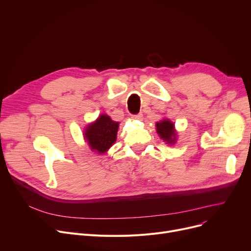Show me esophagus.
<instances>
[{
    "instance_id": "obj_1",
    "label": "esophagus",
    "mask_w": 251,
    "mask_h": 251,
    "mask_svg": "<svg viewBox=\"0 0 251 251\" xmlns=\"http://www.w3.org/2000/svg\"><path fill=\"white\" fill-rule=\"evenodd\" d=\"M142 118V114H138V115H133L132 119H135V120H140Z\"/></svg>"
}]
</instances>
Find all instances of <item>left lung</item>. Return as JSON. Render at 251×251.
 Masks as SVG:
<instances>
[{"instance_id":"8db88e82","label":"left lung","mask_w":251,"mask_h":251,"mask_svg":"<svg viewBox=\"0 0 251 251\" xmlns=\"http://www.w3.org/2000/svg\"><path fill=\"white\" fill-rule=\"evenodd\" d=\"M156 133L159 134L160 138L166 142L169 146H173L176 143L178 138V132L175 129V124L168 118L162 119L161 121L155 123Z\"/></svg>"}]
</instances>
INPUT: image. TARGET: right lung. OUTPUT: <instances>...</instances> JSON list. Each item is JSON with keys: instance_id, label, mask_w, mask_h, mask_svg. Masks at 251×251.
<instances>
[{"instance_id": "obj_1", "label": "right lung", "mask_w": 251, "mask_h": 251, "mask_svg": "<svg viewBox=\"0 0 251 251\" xmlns=\"http://www.w3.org/2000/svg\"><path fill=\"white\" fill-rule=\"evenodd\" d=\"M118 129L119 122L112 120L107 114H101L97 120L85 126L83 138L92 151L104 154L116 142Z\"/></svg>"}]
</instances>
